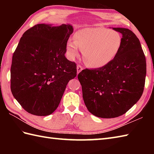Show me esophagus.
Here are the masks:
<instances>
[{
  "mask_svg": "<svg viewBox=\"0 0 154 154\" xmlns=\"http://www.w3.org/2000/svg\"><path fill=\"white\" fill-rule=\"evenodd\" d=\"M83 70V67L82 66H81V65H78L77 66V74H79L80 72Z\"/></svg>",
  "mask_w": 154,
  "mask_h": 154,
  "instance_id": "1",
  "label": "esophagus"
}]
</instances>
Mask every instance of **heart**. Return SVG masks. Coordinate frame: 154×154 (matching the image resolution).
I'll return each mask as SVG.
<instances>
[{
  "mask_svg": "<svg viewBox=\"0 0 154 154\" xmlns=\"http://www.w3.org/2000/svg\"><path fill=\"white\" fill-rule=\"evenodd\" d=\"M122 45L120 33L97 27L81 29L75 35V40H69L66 52L71 60L79 57L83 51L86 63L93 68H101L112 61L119 55Z\"/></svg>",
  "mask_w": 154,
  "mask_h": 154,
  "instance_id": "obj_1",
  "label": "heart"
}]
</instances>
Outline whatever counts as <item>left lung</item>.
<instances>
[{"instance_id":"obj_1","label":"left lung","mask_w":154,"mask_h":154,"mask_svg":"<svg viewBox=\"0 0 154 154\" xmlns=\"http://www.w3.org/2000/svg\"><path fill=\"white\" fill-rule=\"evenodd\" d=\"M122 34L119 55L109 64L78 75L88 110L103 119L122 115L138 102L143 91L146 61L139 39L129 29L112 28Z\"/></svg>"}]
</instances>
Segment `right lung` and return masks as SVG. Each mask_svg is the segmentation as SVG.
Instances as JSON below:
<instances>
[{"label": "right lung", "instance_id": "1", "mask_svg": "<svg viewBox=\"0 0 154 154\" xmlns=\"http://www.w3.org/2000/svg\"><path fill=\"white\" fill-rule=\"evenodd\" d=\"M73 28L69 24H40L26 31L12 56L11 89L28 112L48 116L60 104L67 85L77 75L65 57Z\"/></svg>", "mask_w": 154, "mask_h": 154}]
</instances>
